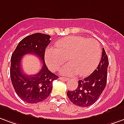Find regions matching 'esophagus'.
I'll list each match as a JSON object with an SVG mask.
<instances>
[{"label": "esophagus", "mask_w": 124, "mask_h": 124, "mask_svg": "<svg viewBox=\"0 0 124 124\" xmlns=\"http://www.w3.org/2000/svg\"><path fill=\"white\" fill-rule=\"evenodd\" d=\"M59 80H61V81H68L69 78H65V77H59Z\"/></svg>", "instance_id": "esophagus-1"}]
</instances>
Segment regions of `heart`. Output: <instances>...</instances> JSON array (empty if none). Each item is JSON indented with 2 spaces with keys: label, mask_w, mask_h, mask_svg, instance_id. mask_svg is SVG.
Here are the masks:
<instances>
[{
  "label": "heart",
  "mask_w": 124,
  "mask_h": 124,
  "mask_svg": "<svg viewBox=\"0 0 124 124\" xmlns=\"http://www.w3.org/2000/svg\"><path fill=\"white\" fill-rule=\"evenodd\" d=\"M101 47L95 39L82 36H69L56 43V49L49 47L45 52V61L51 71L58 70L67 61L70 63L61 69V75L81 77L89 75L101 58Z\"/></svg>",
  "instance_id": "b5f03b06"
}]
</instances>
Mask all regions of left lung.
<instances>
[{"instance_id": "8db88e82", "label": "left lung", "mask_w": 124, "mask_h": 124, "mask_svg": "<svg viewBox=\"0 0 124 124\" xmlns=\"http://www.w3.org/2000/svg\"><path fill=\"white\" fill-rule=\"evenodd\" d=\"M108 67V57L103 48L97 69L86 78L78 81L75 91H67V94L71 102L80 107H88L95 102L106 85Z\"/></svg>"}]
</instances>
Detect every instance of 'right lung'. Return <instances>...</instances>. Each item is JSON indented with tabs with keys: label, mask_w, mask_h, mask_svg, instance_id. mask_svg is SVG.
Instances as JSON below:
<instances>
[{
	"label": "right lung",
	"mask_w": 124,
	"mask_h": 124,
	"mask_svg": "<svg viewBox=\"0 0 124 124\" xmlns=\"http://www.w3.org/2000/svg\"><path fill=\"white\" fill-rule=\"evenodd\" d=\"M51 36L41 33H33L19 42L11 56L10 78L12 84L22 100L30 104L42 102L52 90V83L58 77L48 70L45 63V51L51 42ZM26 54L37 55L42 61L38 73L26 75L21 70V61Z\"/></svg>",
	"instance_id": "right-lung-1"
}]
</instances>
